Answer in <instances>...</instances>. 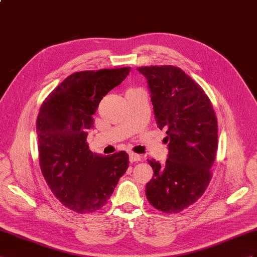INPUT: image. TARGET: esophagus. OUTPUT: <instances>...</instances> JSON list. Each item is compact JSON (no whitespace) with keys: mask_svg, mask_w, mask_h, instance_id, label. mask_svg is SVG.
<instances>
[{"mask_svg":"<svg viewBox=\"0 0 257 257\" xmlns=\"http://www.w3.org/2000/svg\"><path fill=\"white\" fill-rule=\"evenodd\" d=\"M129 160L131 163H135V162H141L143 160V157L139 154H136V153H130L129 154Z\"/></svg>","mask_w":257,"mask_h":257,"instance_id":"34e87169","label":"esophagus"}]
</instances>
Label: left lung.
<instances>
[{
    "label": "left lung",
    "mask_w": 257,
    "mask_h": 257,
    "mask_svg": "<svg viewBox=\"0 0 257 257\" xmlns=\"http://www.w3.org/2000/svg\"><path fill=\"white\" fill-rule=\"evenodd\" d=\"M148 79L157 127L165 129L168 159L151 160L153 177L146 186L151 205L175 214L205 192L218 147V124L212 102L193 79L172 65L137 68Z\"/></svg>",
    "instance_id": "1"
}]
</instances>
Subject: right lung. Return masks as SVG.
I'll return each mask as SVG.
<instances>
[{
    "mask_svg": "<svg viewBox=\"0 0 257 257\" xmlns=\"http://www.w3.org/2000/svg\"><path fill=\"white\" fill-rule=\"evenodd\" d=\"M130 67L71 74L43 101L37 118L39 164L51 191L77 213H93L107 203L129 166L124 151L102 156L87 141L103 96L120 84Z\"/></svg>",
    "mask_w": 257,
    "mask_h": 257,
    "instance_id": "right-lung-1",
    "label": "right lung"
}]
</instances>
